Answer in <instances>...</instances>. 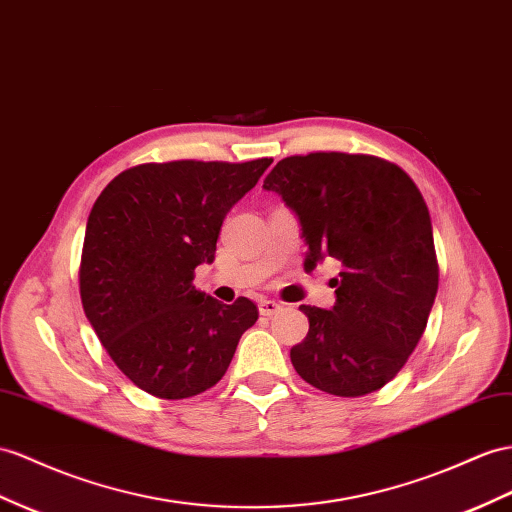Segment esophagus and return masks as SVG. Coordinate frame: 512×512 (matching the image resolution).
Wrapping results in <instances>:
<instances>
[{
  "label": "esophagus",
  "instance_id": "obj_1",
  "mask_svg": "<svg viewBox=\"0 0 512 512\" xmlns=\"http://www.w3.org/2000/svg\"><path fill=\"white\" fill-rule=\"evenodd\" d=\"M281 309H283V305L277 303V300H261V303H259V313H261V316H266V318L274 316V313H279Z\"/></svg>",
  "mask_w": 512,
  "mask_h": 512
}]
</instances>
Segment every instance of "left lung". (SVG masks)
Returning <instances> with one entry per match:
<instances>
[{
    "label": "left lung",
    "instance_id": "1",
    "mask_svg": "<svg viewBox=\"0 0 512 512\" xmlns=\"http://www.w3.org/2000/svg\"><path fill=\"white\" fill-rule=\"evenodd\" d=\"M264 190L298 218L307 268H342L331 309L300 305L309 333L290 350L294 370L342 398L385 387L424 335L439 287L422 194L396 164L335 151L285 157Z\"/></svg>",
    "mask_w": 512,
    "mask_h": 512
}]
</instances>
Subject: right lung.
<instances>
[{
  "mask_svg": "<svg viewBox=\"0 0 512 512\" xmlns=\"http://www.w3.org/2000/svg\"><path fill=\"white\" fill-rule=\"evenodd\" d=\"M270 164H140L114 177L90 209L84 313L119 370L151 396L181 400L214 387L257 322L248 298L225 305L192 279L214 261L229 209Z\"/></svg>",
  "mask_w": 512,
  "mask_h": 512,
  "instance_id": "1",
  "label": "right lung"
}]
</instances>
